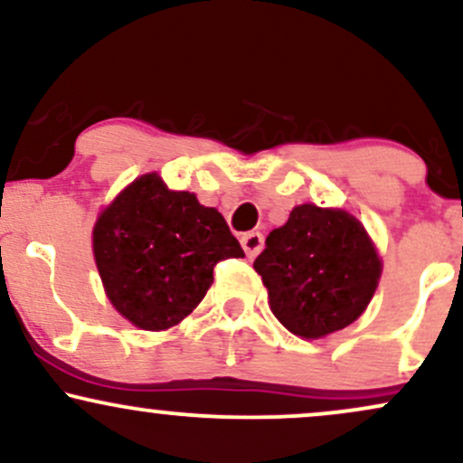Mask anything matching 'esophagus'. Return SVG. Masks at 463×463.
I'll list each match as a JSON object with an SVG mask.
<instances>
[{"instance_id":"1","label":"esophagus","mask_w":463,"mask_h":463,"mask_svg":"<svg viewBox=\"0 0 463 463\" xmlns=\"http://www.w3.org/2000/svg\"><path fill=\"white\" fill-rule=\"evenodd\" d=\"M241 246H243V250H246V254L250 259L257 257L263 248V235L261 232H246V235L241 237Z\"/></svg>"}]
</instances>
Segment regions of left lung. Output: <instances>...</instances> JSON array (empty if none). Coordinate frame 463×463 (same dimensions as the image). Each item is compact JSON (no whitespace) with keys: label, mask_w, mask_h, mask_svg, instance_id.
<instances>
[{"label":"left lung","mask_w":463,"mask_h":463,"mask_svg":"<svg viewBox=\"0 0 463 463\" xmlns=\"http://www.w3.org/2000/svg\"><path fill=\"white\" fill-rule=\"evenodd\" d=\"M254 269L287 331L317 339L364 313L379 285L381 261L353 215L302 204L269 232Z\"/></svg>","instance_id":"left-lung-1"}]
</instances>
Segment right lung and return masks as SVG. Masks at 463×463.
Returning a JSON list of instances; mask_svg holds the SVG:
<instances>
[{
    "label": "right lung",
    "instance_id": "add662e5",
    "mask_svg": "<svg viewBox=\"0 0 463 463\" xmlns=\"http://www.w3.org/2000/svg\"><path fill=\"white\" fill-rule=\"evenodd\" d=\"M93 254L115 309L135 326L163 331L200 305L215 265L243 250L222 213L146 174L99 215Z\"/></svg>",
    "mask_w": 463,
    "mask_h": 463
}]
</instances>
